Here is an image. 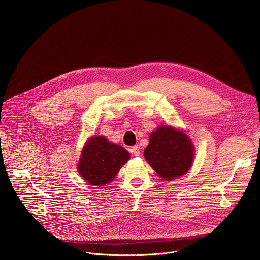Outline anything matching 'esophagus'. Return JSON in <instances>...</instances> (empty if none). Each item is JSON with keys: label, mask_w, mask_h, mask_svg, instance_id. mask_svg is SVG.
<instances>
[{"label": "esophagus", "mask_w": 260, "mask_h": 260, "mask_svg": "<svg viewBox=\"0 0 260 260\" xmlns=\"http://www.w3.org/2000/svg\"><path fill=\"white\" fill-rule=\"evenodd\" d=\"M132 153L135 156H139L140 155V147L139 146H134L132 147Z\"/></svg>", "instance_id": "1"}]
</instances>
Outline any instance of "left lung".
Here are the masks:
<instances>
[{"label":"left lung","mask_w":260,"mask_h":260,"mask_svg":"<svg viewBox=\"0 0 260 260\" xmlns=\"http://www.w3.org/2000/svg\"><path fill=\"white\" fill-rule=\"evenodd\" d=\"M193 145L186 134L169 125L152 132L144 157L166 181L186 174L193 160Z\"/></svg>","instance_id":"8db88e82"}]
</instances>
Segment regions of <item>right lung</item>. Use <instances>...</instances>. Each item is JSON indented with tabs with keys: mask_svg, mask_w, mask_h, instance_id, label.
Masks as SVG:
<instances>
[{
	"mask_svg": "<svg viewBox=\"0 0 260 260\" xmlns=\"http://www.w3.org/2000/svg\"><path fill=\"white\" fill-rule=\"evenodd\" d=\"M128 159L129 153L120 145L110 143L103 136H94L83 148L78 172L88 184L104 186L113 181Z\"/></svg>",
	"mask_w": 260,
	"mask_h": 260,
	"instance_id": "right-lung-1",
	"label": "right lung"
}]
</instances>
